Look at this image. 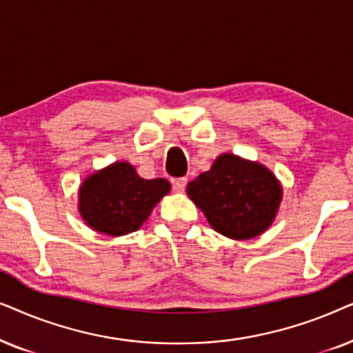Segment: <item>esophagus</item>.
Returning <instances> with one entry per match:
<instances>
[{
	"label": "esophagus",
	"instance_id": "esophagus-1",
	"mask_svg": "<svg viewBox=\"0 0 353 353\" xmlns=\"http://www.w3.org/2000/svg\"><path fill=\"white\" fill-rule=\"evenodd\" d=\"M185 185H187L185 177H181V179H172V187L177 194H182V192L185 190Z\"/></svg>",
	"mask_w": 353,
	"mask_h": 353
}]
</instances>
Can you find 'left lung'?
I'll return each mask as SVG.
<instances>
[{
  "instance_id": "left-lung-1",
  "label": "left lung",
  "mask_w": 353,
  "mask_h": 353,
  "mask_svg": "<svg viewBox=\"0 0 353 353\" xmlns=\"http://www.w3.org/2000/svg\"><path fill=\"white\" fill-rule=\"evenodd\" d=\"M187 195L216 232L232 241H248L274 223L283 185L265 164L223 153L210 171L189 182Z\"/></svg>"
}]
</instances>
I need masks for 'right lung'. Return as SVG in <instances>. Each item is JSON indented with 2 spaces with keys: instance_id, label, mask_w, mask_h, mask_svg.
<instances>
[{
  "instance_id": "obj_1",
  "label": "right lung",
  "mask_w": 353,
  "mask_h": 353,
  "mask_svg": "<svg viewBox=\"0 0 353 353\" xmlns=\"http://www.w3.org/2000/svg\"><path fill=\"white\" fill-rule=\"evenodd\" d=\"M169 192L171 184L163 177L143 179L130 163L116 161L82 181L77 208L93 231L121 237L142 228Z\"/></svg>"
}]
</instances>
